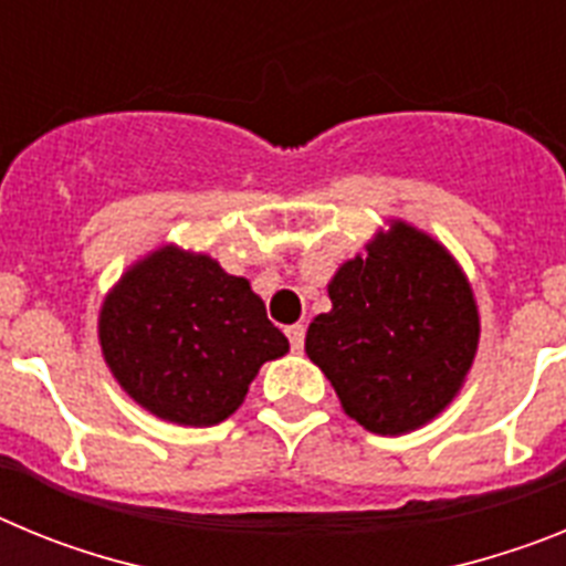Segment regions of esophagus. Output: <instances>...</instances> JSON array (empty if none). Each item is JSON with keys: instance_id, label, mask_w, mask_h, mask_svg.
I'll return each mask as SVG.
<instances>
[{"instance_id": "1", "label": "esophagus", "mask_w": 566, "mask_h": 566, "mask_svg": "<svg viewBox=\"0 0 566 566\" xmlns=\"http://www.w3.org/2000/svg\"><path fill=\"white\" fill-rule=\"evenodd\" d=\"M286 337L292 343V352H303V339H306V328L303 326H289Z\"/></svg>"}]
</instances>
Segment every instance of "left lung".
I'll use <instances>...</instances> for the list:
<instances>
[{
    "label": "left lung",
    "instance_id": "obj_1",
    "mask_svg": "<svg viewBox=\"0 0 566 566\" xmlns=\"http://www.w3.org/2000/svg\"><path fill=\"white\" fill-rule=\"evenodd\" d=\"M306 354L365 431H417L453 402L479 348V308L453 254L405 221L328 283Z\"/></svg>",
    "mask_w": 566,
    "mask_h": 566
}]
</instances>
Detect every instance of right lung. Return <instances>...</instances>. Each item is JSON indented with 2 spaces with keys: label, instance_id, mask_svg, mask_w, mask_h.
<instances>
[{
  "label": "right lung",
  "instance_id": "right-lung-1",
  "mask_svg": "<svg viewBox=\"0 0 566 566\" xmlns=\"http://www.w3.org/2000/svg\"><path fill=\"white\" fill-rule=\"evenodd\" d=\"M98 343L135 402L189 428L232 417L260 365L289 352L247 277L172 243L133 263L109 289Z\"/></svg>",
  "mask_w": 566,
  "mask_h": 566
}]
</instances>
